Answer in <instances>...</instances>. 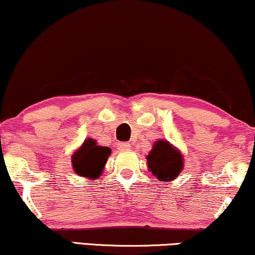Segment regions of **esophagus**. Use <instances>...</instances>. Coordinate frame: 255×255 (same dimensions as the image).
Returning a JSON list of instances; mask_svg holds the SVG:
<instances>
[{"mask_svg": "<svg viewBox=\"0 0 255 255\" xmlns=\"http://www.w3.org/2000/svg\"><path fill=\"white\" fill-rule=\"evenodd\" d=\"M117 147H118V150H121V151H127V150H130L131 145L128 143L123 142V143H118Z\"/></svg>", "mask_w": 255, "mask_h": 255, "instance_id": "34e87169", "label": "esophagus"}]
</instances>
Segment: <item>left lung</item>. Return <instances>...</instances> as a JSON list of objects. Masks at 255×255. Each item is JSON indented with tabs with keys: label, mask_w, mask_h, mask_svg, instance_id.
I'll list each match as a JSON object with an SVG mask.
<instances>
[{
	"label": "left lung",
	"mask_w": 255,
	"mask_h": 255,
	"mask_svg": "<svg viewBox=\"0 0 255 255\" xmlns=\"http://www.w3.org/2000/svg\"><path fill=\"white\" fill-rule=\"evenodd\" d=\"M149 169L159 181H170L177 177L183 168V158L166 140H158L146 156Z\"/></svg>",
	"instance_id": "obj_1"
}]
</instances>
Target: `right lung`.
<instances>
[{"label": "right lung", "instance_id": "obj_1", "mask_svg": "<svg viewBox=\"0 0 255 255\" xmlns=\"http://www.w3.org/2000/svg\"><path fill=\"white\" fill-rule=\"evenodd\" d=\"M110 153V147L97 145L90 138L85 140L80 149L72 156V165L78 175L97 180L102 174Z\"/></svg>", "mask_w": 255, "mask_h": 255}]
</instances>
